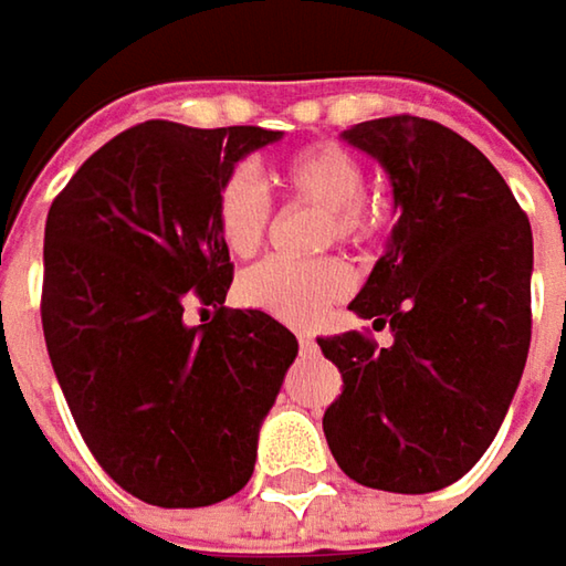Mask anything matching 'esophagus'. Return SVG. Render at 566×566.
Masks as SVG:
<instances>
[{
  "instance_id": "1",
  "label": "esophagus",
  "mask_w": 566,
  "mask_h": 566,
  "mask_svg": "<svg viewBox=\"0 0 566 566\" xmlns=\"http://www.w3.org/2000/svg\"><path fill=\"white\" fill-rule=\"evenodd\" d=\"M297 346H301V355H314L316 339L314 336H307V333H301V336H297Z\"/></svg>"
}]
</instances>
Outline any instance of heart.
<instances>
[{"mask_svg": "<svg viewBox=\"0 0 566 566\" xmlns=\"http://www.w3.org/2000/svg\"><path fill=\"white\" fill-rule=\"evenodd\" d=\"M279 185L291 201L319 208L316 250L329 247H365L378 227L381 208L365 198V166L352 150L333 140L307 144L279 166ZM214 227L223 250L237 259H250L262 250L272 227V201L259 176L237 166L214 191ZM240 301L291 326H311L339 304L349 291L346 262L323 255L314 262L269 259L240 279Z\"/></svg>", "mask_w": 566, "mask_h": 566, "instance_id": "obj_1", "label": "heart"}]
</instances>
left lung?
<instances>
[{
    "mask_svg": "<svg viewBox=\"0 0 566 566\" xmlns=\"http://www.w3.org/2000/svg\"><path fill=\"white\" fill-rule=\"evenodd\" d=\"M390 176L400 220L349 307L390 326L316 339L343 394L323 432L355 483L432 493L464 478L510 410L532 343V227L493 163L439 120L343 134Z\"/></svg>",
    "mask_w": 566,
    "mask_h": 566,
    "instance_id": "left-lung-1",
    "label": "left lung"
}]
</instances>
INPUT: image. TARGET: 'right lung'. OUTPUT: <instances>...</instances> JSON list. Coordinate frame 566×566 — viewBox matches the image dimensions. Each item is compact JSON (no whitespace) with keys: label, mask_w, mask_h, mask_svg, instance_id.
Returning a JSON list of instances; mask_svg holds the SVG:
<instances>
[{"label":"right lung","mask_w":566,"mask_h":566,"mask_svg":"<svg viewBox=\"0 0 566 566\" xmlns=\"http://www.w3.org/2000/svg\"><path fill=\"white\" fill-rule=\"evenodd\" d=\"M279 137L144 120L53 198L48 355L102 471L150 506H211L247 486L259 426L297 355L279 319L223 307L233 262L214 227L220 179ZM188 306L202 311L198 327L184 323Z\"/></svg>","instance_id":"1"}]
</instances>
